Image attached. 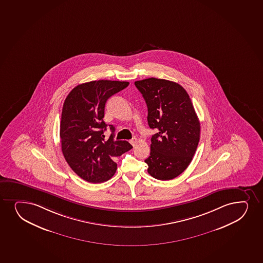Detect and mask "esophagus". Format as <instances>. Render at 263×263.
Returning a JSON list of instances; mask_svg holds the SVG:
<instances>
[{
    "label": "esophagus",
    "mask_w": 263,
    "mask_h": 263,
    "mask_svg": "<svg viewBox=\"0 0 263 263\" xmlns=\"http://www.w3.org/2000/svg\"><path fill=\"white\" fill-rule=\"evenodd\" d=\"M137 141H138V139H137L136 138H133V139L130 140V143L133 145V146H135Z\"/></svg>",
    "instance_id": "1"
}]
</instances>
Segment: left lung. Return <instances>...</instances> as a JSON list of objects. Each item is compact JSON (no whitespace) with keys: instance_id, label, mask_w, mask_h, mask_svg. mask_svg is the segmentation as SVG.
I'll use <instances>...</instances> for the list:
<instances>
[{"instance_id":"1","label":"left lung","mask_w":263,"mask_h":263,"mask_svg":"<svg viewBox=\"0 0 263 263\" xmlns=\"http://www.w3.org/2000/svg\"><path fill=\"white\" fill-rule=\"evenodd\" d=\"M147 105L148 125L156 129L145 160L154 178L168 181L187 168L200 139V122L184 88L164 79L135 82Z\"/></svg>"}]
</instances>
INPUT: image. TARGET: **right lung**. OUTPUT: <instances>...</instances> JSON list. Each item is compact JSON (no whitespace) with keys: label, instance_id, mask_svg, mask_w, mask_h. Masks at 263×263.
<instances>
[{"label":"right lung","instance_id":"right-lung-1","mask_svg":"<svg viewBox=\"0 0 263 263\" xmlns=\"http://www.w3.org/2000/svg\"><path fill=\"white\" fill-rule=\"evenodd\" d=\"M128 82L100 80L72 88L64 102L60 137L65 160L72 171L85 181L101 183L108 181L117 170L116 157L133 146L123 140H113L112 134L104 140L107 124L104 108L109 97L123 90Z\"/></svg>","mask_w":263,"mask_h":263}]
</instances>
